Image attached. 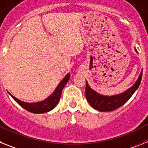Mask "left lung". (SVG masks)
I'll return each mask as SVG.
<instances>
[{"label":"left lung","instance_id":"left-lung-1","mask_svg":"<svg viewBox=\"0 0 148 148\" xmlns=\"http://www.w3.org/2000/svg\"><path fill=\"white\" fill-rule=\"evenodd\" d=\"M142 77V71L139 75L138 80L133 87L127 90L123 93L113 95V96H104V95H99V93L95 92L94 90L90 88L87 83H86V99L94 109L101 111V112L115 110L117 108L121 107L123 104H125L130 99L133 94L135 92L137 88L140 85Z\"/></svg>","mask_w":148,"mask_h":148}]
</instances>
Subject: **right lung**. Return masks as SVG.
Returning <instances> with one entry per match:
<instances>
[{
	"label": "right lung",
	"instance_id": "obj_1",
	"mask_svg": "<svg viewBox=\"0 0 148 148\" xmlns=\"http://www.w3.org/2000/svg\"><path fill=\"white\" fill-rule=\"evenodd\" d=\"M70 74H67L66 75L64 79L60 82V84H58V86L57 87V88L56 89V90L54 91L52 95L49 96L48 99H47L46 100L43 101H40V102L38 103H27L23 102L21 101L18 100V99H16L15 97H14L13 95H12L10 94L12 99L18 103L20 106H21L22 108H24L26 110L29 111V112H31V113H47V112H49V111L52 110L53 108L57 105L58 101L60 100V98H61V92H62V90L64 87V86L66 85V84L67 83V82L69 81V78H70Z\"/></svg>",
	"mask_w": 148,
	"mask_h": 148
}]
</instances>
